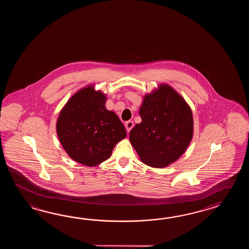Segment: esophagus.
<instances>
[{"label":"esophagus","mask_w":249,"mask_h":249,"mask_svg":"<svg viewBox=\"0 0 249 249\" xmlns=\"http://www.w3.org/2000/svg\"><path fill=\"white\" fill-rule=\"evenodd\" d=\"M132 127H133V122L131 120L125 123V128H126L127 132H130L132 130Z\"/></svg>","instance_id":"1"}]
</instances>
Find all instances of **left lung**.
I'll use <instances>...</instances> for the list:
<instances>
[{
	"label": "left lung",
	"instance_id": "obj_1",
	"mask_svg": "<svg viewBox=\"0 0 249 249\" xmlns=\"http://www.w3.org/2000/svg\"><path fill=\"white\" fill-rule=\"evenodd\" d=\"M142 123L132 128L130 142L144 164L162 168L185 152L193 135L191 107L169 85L145 96Z\"/></svg>",
	"mask_w": 249,
	"mask_h": 249
}]
</instances>
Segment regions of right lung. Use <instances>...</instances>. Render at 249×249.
Instances as JSON below:
<instances>
[{"instance_id":"1","label":"right lung","mask_w":249,"mask_h":249,"mask_svg":"<svg viewBox=\"0 0 249 249\" xmlns=\"http://www.w3.org/2000/svg\"><path fill=\"white\" fill-rule=\"evenodd\" d=\"M106 97L91 86L76 92L64 107L57 133L66 152L74 161L95 166L111 156L115 145L126 137L120 119L105 107Z\"/></svg>"}]
</instances>
